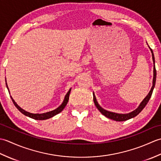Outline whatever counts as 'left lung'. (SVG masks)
<instances>
[{"label": "left lung", "instance_id": "left-lung-1", "mask_svg": "<svg viewBox=\"0 0 161 161\" xmlns=\"http://www.w3.org/2000/svg\"><path fill=\"white\" fill-rule=\"evenodd\" d=\"M147 45H148V44H147ZM149 47L150 50H151L152 55V59H153V81H152V86L151 90H150V91L149 92L148 95H147V96L144 98V100H143L141 102V103L140 104V105L138 106V107L136 109H135L134 111L130 112V113H129V114H117V113L108 111L107 110H106V109L103 108L102 107H101L100 105L98 104V102L97 101V99H96V97H95V93L93 92V101H94L95 105L96 106L97 108L100 111L101 114L102 115H104L105 117H107L109 119H114V120H115V121H118V122L127 120V119H131L132 118H134V117H136V115H138L142 111V109L145 108V107L147 105V102H149L150 97H151V96H152V94L153 88H154V87H155L156 79V68H155L154 55H153V53L152 50L150 48L149 46Z\"/></svg>", "mask_w": 161, "mask_h": 161}]
</instances>
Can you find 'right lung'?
<instances>
[{
    "instance_id": "right-lung-1",
    "label": "right lung",
    "mask_w": 161,
    "mask_h": 161,
    "mask_svg": "<svg viewBox=\"0 0 161 161\" xmlns=\"http://www.w3.org/2000/svg\"><path fill=\"white\" fill-rule=\"evenodd\" d=\"M5 82H6V86L7 88H8V90L9 93V88L8 86V84H7V81H6V79H5ZM71 91V88H70L69 91H68V93H66V95H65V97H64V100L62 102V104H61L59 107H57V108L54 109V110H53L49 112H46V113H43V114H32V113H30L24 110L22 108H20L19 106L16 104V102L14 100V99L12 98V96L11 99L12 100V102L15 105V107L19 109V111H20V113H22L23 115H25L26 116H28V117L30 118H32V119H37V120H43V119H49L50 118H53V116L56 115L57 114H59L60 112H61L63 111V109L66 107L68 100H69V95H70V93Z\"/></svg>"
}]
</instances>
